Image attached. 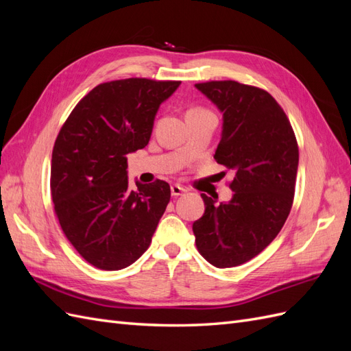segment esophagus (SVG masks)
Segmentation results:
<instances>
[{
	"instance_id": "1",
	"label": "esophagus",
	"mask_w": 351,
	"mask_h": 351,
	"mask_svg": "<svg viewBox=\"0 0 351 351\" xmlns=\"http://www.w3.org/2000/svg\"><path fill=\"white\" fill-rule=\"evenodd\" d=\"M186 192H187V190H186L184 187H182V186H178V184H173V186H171V195H173L174 197L182 196V195H184Z\"/></svg>"
}]
</instances>
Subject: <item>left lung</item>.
Masks as SVG:
<instances>
[{"instance_id": "left-lung-1", "label": "left lung", "mask_w": 351, "mask_h": 351, "mask_svg": "<svg viewBox=\"0 0 351 351\" xmlns=\"http://www.w3.org/2000/svg\"><path fill=\"white\" fill-rule=\"evenodd\" d=\"M222 112L214 158L234 171L231 200L202 193L205 214L193 222L199 253L217 268L237 267L278 236L293 205L299 146L271 95L234 80L195 84Z\"/></svg>"}]
</instances>
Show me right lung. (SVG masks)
I'll return each mask as SVG.
<instances>
[{"instance_id":"obj_1","label":"right lung","mask_w":351,"mask_h":351,"mask_svg":"<svg viewBox=\"0 0 351 351\" xmlns=\"http://www.w3.org/2000/svg\"><path fill=\"white\" fill-rule=\"evenodd\" d=\"M180 83L98 84L61 127L51 159L52 202L66 237L93 267L123 269L149 247L171 190L162 180L130 189L125 155L149 143L159 105Z\"/></svg>"}]
</instances>
